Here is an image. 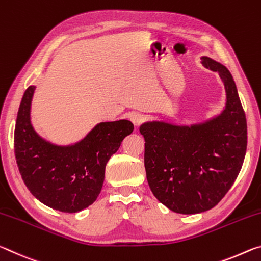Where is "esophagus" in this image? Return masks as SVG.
Returning <instances> with one entry per match:
<instances>
[{
	"instance_id": "esophagus-1",
	"label": "esophagus",
	"mask_w": 261,
	"mask_h": 261,
	"mask_svg": "<svg viewBox=\"0 0 261 261\" xmlns=\"http://www.w3.org/2000/svg\"><path fill=\"white\" fill-rule=\"evenodd\" d=\"M129 120L133 122L134 126L138 127V126H140L141 123L144 121V117H143V114L138 113V112H134V113H130L129 114Z\"/></svg>"
}]
</instances>
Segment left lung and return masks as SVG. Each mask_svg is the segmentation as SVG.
Here are the masks:
<instances>
[{"label": "left lung", "mask_w": 261, "mask_h": 261, "mask_svg": "<svg viewBox=\"0 0 261 261\" xmlns=\"http://www.w3.org/2000/svg\"><path fill=\"white\" fill-rule=\"evenodd\" d=\"M227 92L219 117L193 126L152 121L140 127L147 180L157 200L179 214L209 211L228 193L242 169L247 146L245 112L230 71L207 57Z\"/></svg>", "instance_id": "8db88e82"}]
</instances>
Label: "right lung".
I'll return each mask as SVG.
<instances>
[{"label":"right lung","instance_id":"1","mask_svg":"<svg viewBox=\"0 0 261 261\" xmlns=\"http://www.w3.org/2000/svg\"><path fill=\"white\" fill-rule=\"evenodd\" d=\"M34 89L31 85L25 90L16 120L15 156L20 176L29 191L46 206L63 213L80 212L96 201L106 163L134 125L128 120L101 122L74 146H54L31 125Z\"/></svg>","mask_w":261,"mask_h":261}]
</instances>
